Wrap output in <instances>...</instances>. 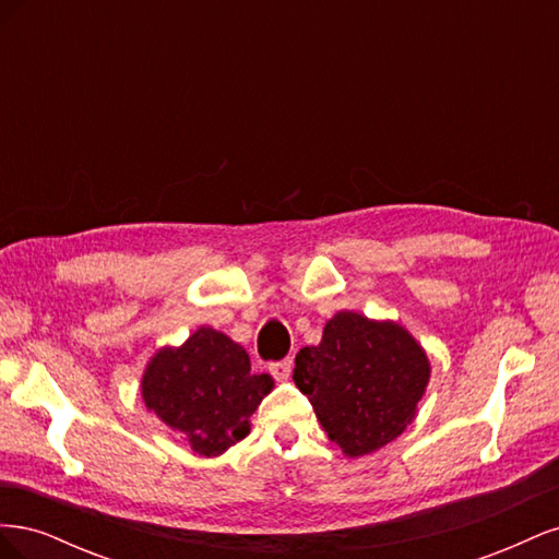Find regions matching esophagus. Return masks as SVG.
I'll return each mask as SVG.
<instances>
[{"label": "esophagus", "mask_w": 559, "mask_h": 559, "mask_svg": "<svg viewBox=\"0 0 559 559\" xmlns=\"http://www.w3.org/2000/svg\"><path fill=\"white\" fill-rule=\"evenodd\" d=\"M292 370H294V359H292V357H289V359H282V361H275V364H270V373H273L275 380H289Z\"/></svg>", "instance_id": "esophagus-1"}]
</instances>
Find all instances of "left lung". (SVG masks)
Instances as JSON below:
<instances>
[{"label":"left lung","mask_w":559,"mask_h":559,"mask_svg":"<svg viewBox=\"0 0 559 559\" xmlns=\"http://www.w3.org/2000/svg\"><path fill=\"white\" fill-rule=\"evenodd\" d=\"M294 380L335 445L361 456L394 441L415 417L429 361L392 321L337 312L317 347L296 354Z\"/></svg>","instance_id":"8db88e82"}]
</instances>
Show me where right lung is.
Returning a JSON list of instances; mask_svg holds the SVG:
<instances>
[{
  "label": "right lung",
  "instance_id": "right-lung-1",
  "mask_svg": "<svg viewBox=\"0 0 559 559\" xmlns=\"http://www.w3.org/2000/svg\"><path fill=\"white\" fill-rule=\"evenodd\" d=\"M273 389L253 376L247 352L228 335L198 329L179 349H163L148 364L142 396L165 425L189 438L198 454L216 456L249 433V417Z\"/></svg>",
  "mask_w": 559,
  "mask_h": 559
}]
</instances>
